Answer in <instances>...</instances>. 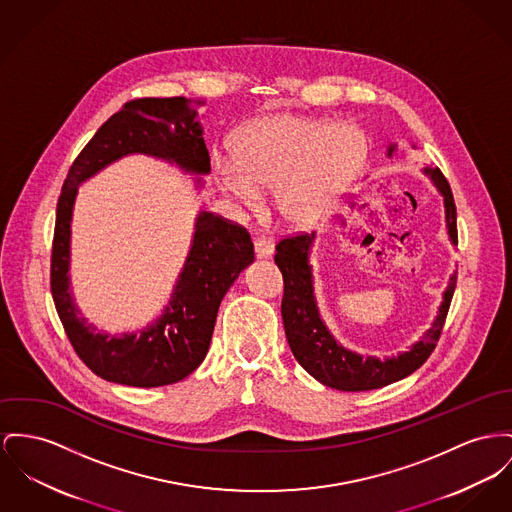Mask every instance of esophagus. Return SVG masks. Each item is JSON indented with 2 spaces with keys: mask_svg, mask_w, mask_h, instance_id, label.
I'll return each mask as SVG.
<instances>
[{
  "mask_svg": "<svg viewBox=\"0 0 512 512\" xmlns=\"http://www.w3.org/2000/svg\"><path fill=\"white\" fill-rule=\"evenodd\" d=\"M273 240L266 239V237H258L254 240V252H256V258H270L273 254Z\"/></svg>",
  "mask_w": 512,
  "mask_h": 512,
  "instance_id": "34e87169",
  "label": "esophagus"
}]
</instances>
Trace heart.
I'll return each mask as SVG.
<instances>
[{
    "instance_id": "heart-1",
    "label": "heart",
    "mask_w": 512,
    "mask_h": 512,
    "mask_svg": "<svg viewBox=\"0 0 512 512\" xmlns=\"http://www.w3.org/2000/svg\"><path fill=\"white\" fill-rule=\"evenodd\" d=\"M231 149L211 157L219 188L246 207L260 202L262 188H275L277 217L299 231L338 207L369 159L367 137L357 126L283 112L240 128Z\"/></svg>"
}]
</instances>
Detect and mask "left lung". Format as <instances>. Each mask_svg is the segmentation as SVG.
<instances>
[{
    "label": "left lung",
    "mask_w": 512,
    "mask_h": 512,
    "mask_svg": "<svg viewBox=\"0 0 512 512\" xmlns=\"http://www.w3.org/2000/svg\"><path fill=\"white\" fill-rule=\"evenodd\" d=\"M415 147V145H411ZM398 151L396 141H388L386 157L392 159ZM423 174L431 178L439 194L443 196L444 227L452 246L458 244L456 233V205L450 192V186L437 167H425ZM316 233L301 235L293 239L281 240L275 246V264L285 281V293L281 303V316L285 326V336L295 359L308 375L314 376L324 386L343 390V392H361L375 390L380 386L392 384L411 375L419 369L431 351L435 349L444 318L450 307L454 287H456V272L448 277V285L443 291V301L437 308V314L431 326L423 332V336L413 341L408 351H402L392 357L378 359L375 355H361L343 347L334 338L322 314L318 310L316 291H314V270L310 264L312 246Z\"/></svg>",
    "instance_id": "1"
}]
</instances>
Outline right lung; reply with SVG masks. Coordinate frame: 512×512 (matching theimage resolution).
Here are the masks:
<instances>
[{"label":"right lung","mask_w":512,"mask_h":512,"mask_svg":"<svg viewBox=\"0 0 512 512\" xmlns=\"http://www.w3.org/2000/svg\"><path fill=\"white\" fill-rule=\"evenodd\" d=\"M204 104L184 97L126 104L85 145L64 182L52 244V299L81 361L108 382L155 388L194 373L207 355L225 293L254 262L252 240L242 227L198 211L171 297L147 326L124 334L99 330L83 316L71 291V221L79 186L124 157L145 155L192 174L202 188V176L211 171L198 120Z\"/></svg>","instance_id":"1"}]
</instances>
